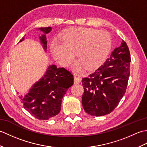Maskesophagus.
<instances>
[{
    "mask_svg": "<svg viewBox=\"0 0 147 147\" xmlns=\"http://www.w3.org/2000/svg\"><path fill=\"white\" fill-rule=\"evenodd\" d=\"M81 82H82V79H81L80 77H78V76H74V83H75V84H78Z\"/></svg>",
    "mask_w": 147,
    "mask_h": 147,
    "instance_id": "obj_1",
    "label": "esophagus"
}]
</instances>
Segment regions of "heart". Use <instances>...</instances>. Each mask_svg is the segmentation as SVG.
I'll use <instances>...</instances> for the list:
<instances>
[{"label":"heart","mask_w":147,"mask_h":147,"mask_svg":"<svg viewBox=\"0 0 147 147\" xmlns=\"http://www.w3.org/2000/svg\"><path fill=\"white\" fill-rule=\"evenodd\" d=\"M110 34L105 31L88 28L67 30L62 42L54 40L51 43L52 55L59 64L67 65L73 60L76 52L79 60L73 65L74 69L80 71L98 67L105 61L111 47Z\"/></svg>","instance_id":"obj_1"}]
</instances>
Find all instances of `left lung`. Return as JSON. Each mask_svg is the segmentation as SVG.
Returning <instances> with one entry per match:
<instances>
[{"mask_svg":"<svg viewBox=\"0 0 147 147\" xmlns=\"http://www.w3.org/2000/svg\"><path fill=\"white\" fill-rule=\"evenodd\" d=\"M130 62L129 48L123 40L104 64L82 79V104L86 113L98 117L114 111L126 92Z\"/></svg>","mask_w":147,"mask_h":147,"instance_id":"8db88e82","label":"left lung"}]
</instances>
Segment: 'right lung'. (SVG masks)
Segmentation results:
<instances>
[{"mask_svg": "<svg viewBox=\"0 0 147 147\" xmlns=\"http://www.w3.org/2000/svg\"><path fill=\"white\" fill-rule=\"evenodd\" d=\"M38 29L43 33L40 40L46 51L47 42L45 34L51 32L52 28ZM24 38L23 37L20 42ZM73 82V75L70 71L64 67L57 68L55 65H49L43 77L34 84L28 93L20 96L23 107L40 120H47L55 117L60 112L62 97Z\"/></svg>", "mask_w": 147, "mask_h": 147, "instance_id": "1", "label": "right lung"}]
</instances>
